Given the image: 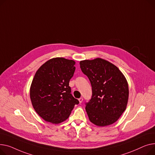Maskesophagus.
Masks as SVG:
<instances>
[{
    "instance_id": "1",
    "label": "esophagus",
    "mask_w": 155,
    "mask_h": 155,
    "mask_svg": "<svg viewBox=\"0 0 155 155\" xmlns=\"http://www.w3.org/2000/svg\"><path fill=\"white\" fill-rule=\"evenodd\" d=\"M83 97H80V98L79 99V103H81L82 102H83Z\"/></svg>"
}]
</instances>
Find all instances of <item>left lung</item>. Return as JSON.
<instances>
[{
    "instance_id": "obj_1",
    "label": "left lung",
    "mask_w": 155,
    "mask_h": 155,
    "mask_svg": "<svg viewBox=\"0 0 155 155\" xmlns=\"http://www.w3.org/2000/svg\"><path fill=\"white\" fill-rule=\"evenodd\" d=\"M82 72L92 86V97L86 103L90 121L99 126L115 123L125 111L128 101V84L116 66L101 58L79 62Z\"/></svg>"
}]
</instances>
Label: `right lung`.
Here are the masks:
<instances>
[{
	"label": "right lung",
	"mask_w": 155,
	"mask_h": 155,
	"mask_svg": "<svg viewBox=\"0 0 155 155\" xmlns=\"http://www.w3.org/2000/svg\"><path fill=\"white\" fill-rule=\"evenodd\" d=\"M75 61L52 58L35 72L30 88L35 111L43 120L59 124L69 117L79 101L71 94L69 81L75 71Z\"/></svg>",
	"instance_id": "add662e5"
}]
</instances>
